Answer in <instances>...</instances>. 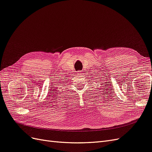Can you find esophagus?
Instances as JSON below:
<instances>
[{"instance_id":"obj_1","label":"esophagus","mask_w":152,"mask_h":152,"mask_svg":"<svg viewBox=\"0 0 152 152\" xmlns=\"http://www.w3.org/2000/svg\"><path fill=\"white\" fill-rule=\"evenodd\" d=\"M82 72H81V71H79V72H78L77 73H78V74H79V75H82Z\"/></svg>"}]
</instances>
